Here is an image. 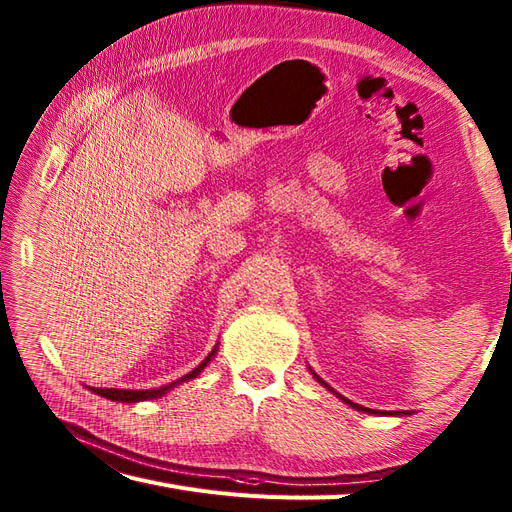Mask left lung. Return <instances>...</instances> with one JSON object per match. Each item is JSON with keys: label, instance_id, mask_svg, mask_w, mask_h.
Returning a JSON list of instances; mask_svg holds the SVG:
<instances>
[{"label": "left lung", "instance_id": "left-lung-1", "mask_svg": "<svg viewBox=\"0 0 512 512\" xmlns=\"http://www.w3.org/2000/svg\"><path fill=\"white\" fill-rule=\"evenodd\" d=\"M308 369H310V367H308ZM310 374H312L314 378H317V383H321L325 389H330L336 398L343 400L345 405H350V407H352V409H356V411H363V413H374V416H407V413H409V411H383V409H369V407H363V405H356V402H352V400H347L345 396H341L339 391H334V389H332L328 383H325V380H323V378H321L317 372H314V369H310Z\"/></svg>", "mask_w": 512, "mask_h": 512}]
</instances>
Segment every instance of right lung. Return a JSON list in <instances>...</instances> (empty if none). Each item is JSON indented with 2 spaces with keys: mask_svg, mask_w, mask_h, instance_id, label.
I'll return each mask as SVG.
<instances>
[{
  "mask_svg": "<svg viewBox=\"0 0 512 512\" xmlns=\"http://www.w3.org/2000/svg\"><path fill=\"white\" fill-rule=\"evenodd\" d=\"M217 345L220 343H215V347L211 350V354L204 358V361L195 367V369H191V372L187 374V376H182V378H178V380H173V383H169V385H165V387H158V389H103V387H90V385H85L88 387L90 391H94V394H99V396H103V398H107V400H116V402H140V400H154V398H160V396H165L169 389H173L176 385H180V383H187V380H191V378H195V376H200V372L202 369L211 363V358L217 354Z\"/></svg>",
  "mask_w": 512,
  "mask_h": 512,
  "instance_id": "right-lung-1",
  "label": "right lung"
}]
</instances>
